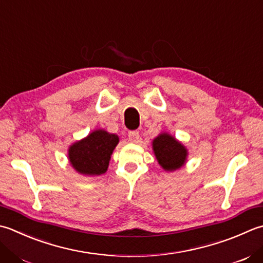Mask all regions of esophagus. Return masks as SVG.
<instances>
[{
    "label": "esophagus",
    "mask_w": 263,
    "mask_h": 263,
    "mask_svg": "<svg viewBox=\"0 0 263 263\" xmlns=\"http://www.w3.org/2000/svg\"><path fill=\"white\" fill-rule=\"evenodd\" d=\"M140 136H139L138 131H130L128 132V141L130 142H138Z\"/></svg>",
    "instance_id": "1"
}]
</instances>
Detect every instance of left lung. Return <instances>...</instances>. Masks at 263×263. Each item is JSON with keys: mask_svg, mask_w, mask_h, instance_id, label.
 <instances>
[{"mask_svg": "<svg viewBox=\"0 0 263 263\" xmlns=\"http://www.w3.org/2000/svg\"><path fill=\"white\" fill-rule=\"evenodd\" d=\"M153 149L159 165L166 171L181 167L186 161V148L167 133H162L153 141Z\"/></svg>", "mask_w": 263, "mask_h": 263, "instance_id": "left-lung-1", "label": "left lung"}]
</instances>
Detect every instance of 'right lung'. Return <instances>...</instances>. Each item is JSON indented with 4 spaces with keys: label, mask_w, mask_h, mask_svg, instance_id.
<instances>
[{
    "label": "right lung",
    "mask_w": 263,
    "mask_h": 263,
    "mask_svg": "<svg viewBox=\"0 0 263 263\" xmlns=\"http://www.w3.org/2000/svg\"><path fill=\"white\" fill-rule=\"evenodd\" d=\"M118 137L104 130L92 132L69 148V161L77 172L85 176H100L107 171L110 155Z\"/></svg>",
    "instance_id": "add662e5"
}]
</instances>
